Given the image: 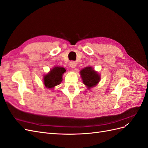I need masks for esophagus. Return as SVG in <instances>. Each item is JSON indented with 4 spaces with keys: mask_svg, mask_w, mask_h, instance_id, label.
Masks as SVG:
<instances>
[{
    "mask_svg": "<svg viewBox=\"0 0 148 148\" xmlns=\"http://www.w3.org/2000/svg\"><path fill=\"white\" fill-rule=\"evenodd\" d=\"M70 66L71 67V68L74 69L75 67L76 66V63H75V62L74 61H71L70 62Z\"/></svg>",
    "mask_w": 148,
    "mask_h": 148,
    "instance_id": "34e87169",
    "label": "esophagus"
}]
</instances>
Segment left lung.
<instances>
[{
    "mask_svg": "<svg viewBox=\"0 0 148 148\" xmlns=\"http://www.w3.org/2000/svg\"><path fill=\"white\" fill-rule=\"evenodd\" d=\"M80 75L83 84L86 85L88 89L96 86L101 79L100 75L91 66H86L82 69L80 71Z\"/></svg>",
    "mask_w": 148,
    "mask_h": 148,
    "instance_id": "8db88e82",
    "label": "left lung"
}]
</instances>
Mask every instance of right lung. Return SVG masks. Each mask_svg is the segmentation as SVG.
Wrapping results in <instances>:
<instances>
[{
	"instance_id": "add662e5",
	"label": "right lung",
	"mask_w": 148,
	"mask_h": 148,
	"mask_svg": "<svg viewBox=\"0 0 148 148\" xmlns=\"http://www.w3.org/2000/svg\"><path fill=\"white\" fill-rule=\"evenodd\" d=\"M65 71L66 70L64 67H53V69L51 70L50 72L44 76V84L45 86L52 89L60 84L62 81V75Z\"/></svg>"
}]
</instances>
